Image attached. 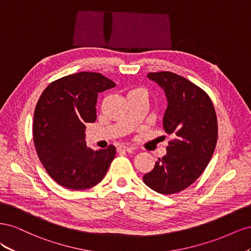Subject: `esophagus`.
<instances>
[{
    "label": "esophagus",
    "mask_w": 251,
    "mask_h": 251,
    "mask_svg": "<svg viewBox=\"0 0 251 251\" xmlns=\"http://www.w3.org/2000/svg\"><path fill=\"white\" fill-rule=\"evenodd\" d=\"M117 151H119V153H120V151H125V153H126V151H127V153H131V151H133V149H132V148H130V147L120 146V147H118V148H117Z\"/></svg>",
    "instance_id": "obj_1"
}]
</instances>
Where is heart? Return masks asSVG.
<instances>
[{
    "mask_svg": "<svg viewBox=\"0 0 251 251\" xmlns=\"http://www.w3.org/2000/svg\"><path fill=\"white\" fill-rule=\"evenodd\" d=\"M133 91H143V90H141V89H135V90H132L131 92H133Z\"/></svg>",
    "mask_w": 251,
    "mask_h": 251,
    "instance_id": "1",
    "label": "heart"
}]
</instances>
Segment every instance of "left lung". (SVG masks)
<instances>
[{
	"instance_id": "obj_1",
	"label": "left lung",
	"mask_w": 251,
	"mask_h": 251,
	"mask_svg": "<svg viewBox=\"0 0 251 251\" xmlns=\"http://www.w3.org/2000/svg\"><path fill=\"white\" fill-rule=\"evenodd\" d=\"M148 77L164 91L163 128L174 139L143 182L159 194H176L193 184L210 161L218 139L216 111L205 91L176 73L153 72Z\"/></svg>"
}]
</instances>
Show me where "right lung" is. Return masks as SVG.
<instances>
[{
  "label": "right lung",
  "mask_w": 251,
  "mask_h": 251,
  "mask_svg": "<svg viewBox=\"0 0 251 251\" xmlns=\"http://www.w3.org/2000/svg\"><path fill=\"white\" fill-rule=\"evenodd\" d=\"M115 86L100 73L79 72L52 81L42 93L34 110L33 142L45 170L60 186L87 189L107 174L115 147L93 151L85 131L96 120L98 93Z\"/></svg>",
  "instance_id": "right-lung-1"
}]
</instances>
